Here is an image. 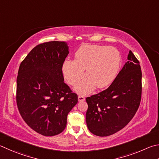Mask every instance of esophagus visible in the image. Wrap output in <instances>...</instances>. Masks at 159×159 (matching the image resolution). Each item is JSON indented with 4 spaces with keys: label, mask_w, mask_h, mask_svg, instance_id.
<instances>
[{
    "label": "esophagus",
    "mask_w": 159,
    "mask_h": 159,
    "mask_svg": "<svg viewBox=\"0 0 159 159\" xmlns=\"http://www.w3.org/2000/svg\"><path fill=\"white\" fill-rule=\"evenodd\" d=\"M85 100V98L83 96H78V101H83Z\"/></svg>",
    "instance_id": "1"
}]
</instances>
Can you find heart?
<instances>
[{
	"instance_id": "obj_1",
	"label": "heart",
	"mask_w": 159,
	"mask_h": 159,
	"mask_svg": "<svg viewBox=\"0 0 159 159\" xmlns=\"http://www.w3.org/2000/svg\"><path fill=\"white\" fill-rule=\"evenodd\" d=\"M121 63L120 53L113 47L83 45L75 53V60H67L62 68L69 84L74 85L86 69L87 75L75 85L80 94H87L97 88L107 87L117 75Z\"/></svg>"
}]
</instances>
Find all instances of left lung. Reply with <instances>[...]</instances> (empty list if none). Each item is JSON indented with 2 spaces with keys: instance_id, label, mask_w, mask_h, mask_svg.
Instances as JSON below:
<instances>
[{
  "instance_id": "obj_1",
  "label": "left lung",
  "mask_w": 159,
  "mask_h": 159,
  "mask_svg": "<svg viewBox=\"0 0 159 159\" xmlns=\"http://www.w3.org/2000/svg\"><path fill=\"white\" fill-rule=\"evenodd\" d=\"M129 61L106 89L86 98L87 127L93 134L105 137L121 130L140 106L142 71L140 62L129 51Z\"/></svg>"
}]
</instances>
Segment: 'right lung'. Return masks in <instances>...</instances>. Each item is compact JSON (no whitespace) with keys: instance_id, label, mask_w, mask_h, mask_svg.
Segmentation results:
<instances>
[{"instance_id":"1","label":"right lung","mask_w":159,"mask_h":159,"mask_svg":"<svg viewBox=\"0 0 159 159\" xmlns=\"http://www.w3.org/2000/svg\"><path fill=\"white\" fill-rule=\"evenodd\" d=\"M64 42L38 44L19 66L16 101L22 119L40 134L54 136L65 129L77 93L64 82L62 68L68 54Z\"/></svg>"}]
</instances>
